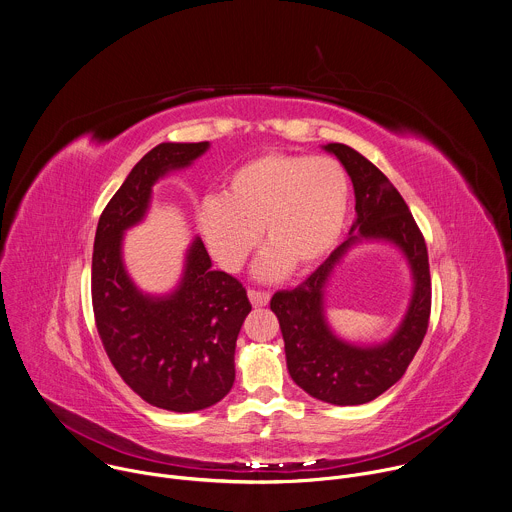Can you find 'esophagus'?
Wrapping results in <instances>:
<instances>
[{
  "instance_id": "1",
  "label": "esophagus",
  "mask_w": 512,
  "mask_h": 512,
  "mask_svg": "<svg viewBox=\"0 0 512 512\" xmlns=\"http://www.w3.org/2000/svg\"><path fill=\"white\" fill-rule=\"evenodd\" d=\"M269 293L267 291H257V289H249V299L255 307H265L269 303Z\"/></svg>"
}]
</instances>
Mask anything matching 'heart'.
<instances>
[{"mask_svg": "<svg viewBox=\"0 0 512 512\" xmlns=\"http://www.w3.org/2000/svg\"><path fill=\"white\" fill-rule=\"evenodd\" d=\"M350 177L327 156L271 152L237 166L223 197H207L197 227L221 267L239 271L259 243L269 249L259 275L275 279L291 267H317L342 237L350 213Z\"/></svg>", "mask_w": 512, "mask_h": 512, "instance_id": "1", "label": "heart"}]
</instances>
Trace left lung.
Masks as SVG:
<instances>
[{
	"label": "left lung",
	"mask_w": 512,
	"mask_h": 512,
	"mask_svg": "<svg viewBox=\"0 0 512 512\" xmlns=\"http://www.w3.org/2000/svg\"><path fill=\"white\" fill-rule=\"evenodd\" d=\"M325 150L339 158L354 183L358 219L352 231L358 233L339 245L301 285L277 291L271 297V311L279 319L293 382L321 402L358 406L392 388L422 346L432 307L428 249L406 201L374 162L348 144L331 142ZM360 238L398 244L415 275V295L403 325L390 343L374 349L337 340L322 317V289L330 271Z\"/></svg>",
	"instance_id": "8db88e82"
}]
</instances>
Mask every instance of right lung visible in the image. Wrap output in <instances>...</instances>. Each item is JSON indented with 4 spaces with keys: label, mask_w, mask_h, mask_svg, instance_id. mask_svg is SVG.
Returning a JSON list of instances; mask_svg holds the SVG:
<instances>
[{
    "label": "right lung",
    "mask_w": 512,
    "mask_h": 512,
    "mask_svg": "<svg viewBox=\"0 0 512 512\" xmlns=\"http://www.w3.org/2000/svg\"><path fill=\"white\" fill-rule=\"evenodd\" d=\"M207 148L209 142H162L146 152L102 211L92 253V309L104 352L134 394L170 412H197L229 394L251 303L239 279L211 269L201 239L168 297H148L132 285L120 245L122 233L144 217L152 185Z\"/></svg>",
    "instance_id": "obj_1"
}]
</instances>
